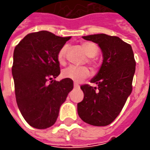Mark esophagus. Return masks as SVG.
I'll return each instance as SVG.
<instances>
[{
	"instance_id": "1",
	"label": "esophagus",
	"mask_w": 150,
	"mask_h": 150,
	"mask_svg": "<svg viewBox=\"0 0 150 150\" xmlns=\"http://www.w3.org/2000/svg\"><path fill=\"white\" fill-rule=\"evenodd\" d=\"M73 86H74V88H79V84H78V83H74Z\"/></svg>"
}]
</instances>
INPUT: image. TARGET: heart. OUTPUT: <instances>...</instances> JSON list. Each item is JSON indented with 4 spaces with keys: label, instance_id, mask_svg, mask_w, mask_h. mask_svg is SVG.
Listing matches in <instances>:
<instances>
[{
    "label": "heart",
    "instance_id": "1",
    "mask_svg": "<svg viewBox=\"0 0 150 150\" xmlns=\"http://www.w3.org/2000/svg\"><path fill=\"white\" fill-rule=\"evenodd\" d=\"M82 47L84 50L85 53L87 54L88 58V63L92 64L93 66H95V60L93 59V57L98 52V48L97 45L91 42H84L82 43ZM67 50V46L64 45L60 48V50L57 52V61L60 64H63L65 62V58H66ZM90 72L88 67H77V66H69L66 67L65 69L62 70V76L64 78L71 79L74 82H80L87 78L89 76Z\"/></svg>",
    "mask_w": 150,
    "mask_h": 150
}]
</instances>
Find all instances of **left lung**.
Segmentation results:
<instances>
[{
    "label": "left lung",
    "instance_id": "obj_1",
    "mask_svg": "<svg viewBox=\"0 0 150 150\" xmlns=\"http://www.w3.org/2000/svg\"><path fill=\"white\" fill-rule=\"evenodd\" d=\"M83 38L99 46L103 61L91 80L97 87L81 86L84 97L78 103V113L87 124L106 126L118 117L132 92L136 65L134 52L129 44L118 37L94 34Z\"/></svg>",
    "mask_w": 150,
    "mask_h": 150
}]
</instances>
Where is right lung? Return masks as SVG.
<instances>
[{"instance_id":"obj_1","label":"right lung","mask_w":150,"mask_h":150,"mask_svg":"<svg viewBox=\"0 0 150 150\" xmlns=\"http://www.w3.org/2000/svg\"><path fill=\"white\" fill-rule=\"evenodd\" d=\"M70 38L41 31L27 34L15 47L11 72L16 100L33 128L44 129L53 125L73 88L71 79L53 80L60 74L57 52Z\"/></svg>"}]
</instances>
